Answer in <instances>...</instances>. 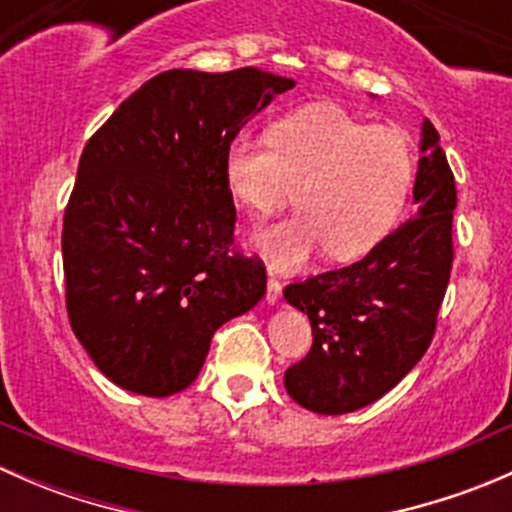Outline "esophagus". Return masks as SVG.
Here are the masks:
<instances>
[{
  "instance_id": "esophagus-1",
  "label": "esophagus",
  "mask_w": 512,
  "mask_h": 512,
  "mask_svg": "<svg viewBox=\"0 0 512 512\" xmlns=\"http://www.w3.org/2000/svg\"><path fill=\"white\" fill-rule=\"evenodd\" d=\"M267 304H277L280 302V297H282V282L280 280H275V277H270V280H267Z\"/></svg>"
}]
</instances>
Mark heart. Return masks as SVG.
Listing matches in <instances>:
<instances>
[{"label": "heart", "instance_id": "1", "mask_svg": "<svg viewBox=\"0 0 512 512\" xmlns=\"http://www.w3.org/2000/svg\"><path fill=\"white\" fill-rule=\"evenodd\" d=\"M299 213L262 227L255 245L277 270H294L329 250L359 260L396 223L414 183V151L404 131L374 126L334 103L287 113L270 136L240 131L225 148L232 198L257 215L292 200Z\"/></svg>", "mask_w": 512, "mask_h": 512}]
</instances>
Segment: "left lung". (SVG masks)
Segmentation results:
<instances>
[{
	"mask_svg": "<svg viewBox=\"0 0 512 512\" xmlns=\"http://www.w3.org/2000/svg\"><path fill=\"white\" fill-rule=\"evenodd\" d=\"M416 215L354 265L285 287L307 312L312 349L285 371L287 394L314 414L364 409L421 361L451 280L456 180L438 131L423 121Z\"/></svg>",
	"mask_w": 512,
	"mask_h": 512,
	"instance_id": "1",
	"label": "left lung"
}]
</instances>
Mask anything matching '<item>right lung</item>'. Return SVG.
Masks as SVG:
<instances>
[{
	"mask_svg": "<svg viewBox=\"0 0 512 512\" xmlns=\"http://www.w3.org/2000/svg\"><path fill=\"white\" fill-rule=\"evenodd\" d=\"M292 86L255 66L170 69L86 143L61 232L66 312L121 389H188L213 334L265 297L262 260L235 250L225 148Z\"/></svg>",
	"mask_w": 512,
	"mask_h": 512,
	"instance_id": "add662e5",
	"label": "right lung"
}]
</instances>
